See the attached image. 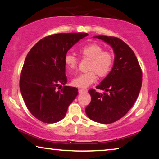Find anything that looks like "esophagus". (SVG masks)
Segmentation results:
<instances>
[{"label":"esophagus","mask_w":159,"mask_h":159,"mask_svg":"<svg viewBox=\"0 0 159 159\" xmlns=\"http://www.w3.org/2000/svg\"><path fill=\"white\" fill-rule=\"evenodd\" d=\"M87 90H85V89H79L78 90V93H87Z\"/></svg>","instance_id":"esophagus-1"}]
</instances>
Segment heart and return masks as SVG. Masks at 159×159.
<instances>
[{"mask_svg": "<svg viewBox=\"0 0 159 159\" xmlns=\"http://www.w3.org/2000/svg\"><path fill=\"white\" fill-rule=\"evenodd\" d=\"M80 53L83 57L91 60L89 65L90 72L78 75L72 80V84L80 88H86L96 80V75L99 77H105L110 72L113 65V56L96 43H89L80 48ZM66 66L70 72L76 69L78 58L75 54L69 53L65 56Z\"/></svg>", "mask_w": 159, "mask_h": 159, "instance_id": "heart-1", "label": "heart"}]
</instances>
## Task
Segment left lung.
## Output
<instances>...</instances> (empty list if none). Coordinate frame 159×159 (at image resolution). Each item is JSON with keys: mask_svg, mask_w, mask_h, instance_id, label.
I'll return each mask as SVG.
<instances>
[{"mask_svg": "<svg viewBox=\"0 0 159 159\" xmlns=\"http://www.w3.org/2000/svg\"><path fill=\"white\" fill-rule=\"evenodd\" d=\"M110 45L114 53L113 68L96 88L89 90L91 102L85 112L90 120L109 124L122 118L131 109L139 95L142 85V72L132 48L123 40L114 36H96Z\"/></svg>", "mask_w": 159, "mask_h": 159, "instance_id": "obj_1", "label": "left lung"}]
</instances>
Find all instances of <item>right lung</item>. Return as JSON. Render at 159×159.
I'll use <instances>...</instances> for the list:
<instances>
[{"mask_svg":"<svg viewBox=\"0 0 159 159\" xmlns=\"http://www.w3.org/2000/svg\"><path fill=\"white\" fill-rule=\"evenodd\" d=\"M87 33L57 34L39 40L25 58L20 77V90L32 115L45 123L63 120L69 105L78 94L76 87L65 86V56ZM61 84V91L56 88Z\"/></svg>","mask_w":159,"mask_h":159,"instance_id":"right-lung-1","label":"right lung"}]
</instances>
